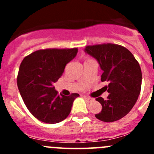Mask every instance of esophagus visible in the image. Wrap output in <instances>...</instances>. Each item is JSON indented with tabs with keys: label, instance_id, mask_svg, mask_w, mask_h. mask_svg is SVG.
<instances>
[{
	"label": "esophagus",
	"instance_id": "34e87169",
	"mask_svg": "<svg viewBox=\"0 0 154 154\" xmlns=\"http://www.w3.org/2000/svg\"><path fill=\"white\" fill-rule=\"evenodd\" d=\"M84 98H85L87 101L89 102V103H91V102L94 101V99H92V98H91V97H88V96H84Z\"/></svg>",
	"mask_w": 154,
	"mask_h": 154
}]
</instances>
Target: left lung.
Listing matches in <instances>:
<instances>
[{
  "label": "left lung",
  "instance_id": "8db88e82",
  "mask_svg": "<svg viewBox=\"0 0 154 154\" xmlns=\"http://www.w3.org/2000/svg\"><path fill=\"white\" fill-rule=\"evenodd\" d=\"M85 51L97 60L103 72L101 81L109 83L106 100L96 99L103 107L96 117L106 123L122 119L132 109L140 92L142 72L138 62L127 48L111 43L86 46Z\"/></svg>",
  "mask_w": 154,
  "mask_h": 154
}]
</instances>
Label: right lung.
Segmentation results:
<instances>
[{
    "label": "right lung",
    "instance_id": "add662e5",
    "mask_svg": "<svg viewBox=\"0 0 154 154\" xmlns=\"http://www.w3.org/2000/svg\"><path fill=\"white\" fill-rule=\"evenodd\" d=\"M78 48H47L36 51L21 62L17 83L24 104L43 123H59L67 118L78 93L65 96L53 84L64 72L65 65L77 55Z\"/></svg>",
    "mask_w": 154,
    "mask_h": 154
}]
</instances>
